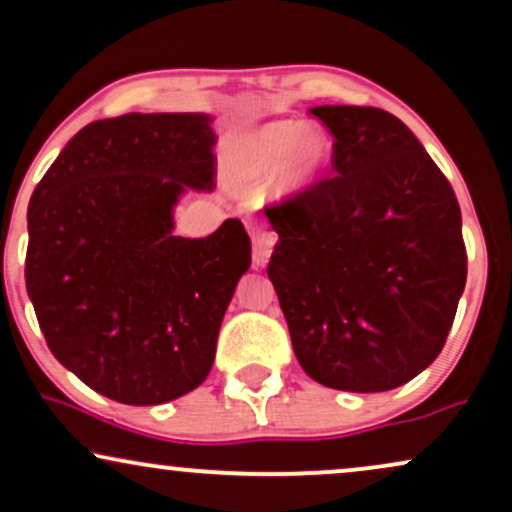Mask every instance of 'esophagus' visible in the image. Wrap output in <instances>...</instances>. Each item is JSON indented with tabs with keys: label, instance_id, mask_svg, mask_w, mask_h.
<instances>
[{
	"label": "esophagus",
	"instance_id": "1",
	"mask_svg": "<svg viewBox=\"0 0 512 512\" xmlns=\"http://www.w3.org/2000/svg\"><path fill=\"white\" fill-rule=\"evenodd\" d=\"M247 228H249L251 240H254V265L263 268V265L270 261L272 247H275L277 237L275 233H270L268 226H265L261 219H249Z\"/></svg>",
	"mask_w": 512,
	"mask_h": 512
}]
</instances>
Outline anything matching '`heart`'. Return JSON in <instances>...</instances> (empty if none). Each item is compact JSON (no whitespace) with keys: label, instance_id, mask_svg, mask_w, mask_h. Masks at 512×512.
Instances as JSON below:
<instances>
[{"label":"heart","instance_id":"obj_1","mask_svg":"<svg viewBox=\"0 0 512 512\" xmlns=\"http://www.w3.org/2000/svg\"><path fill=\"white\" fill-rule=\"evenodd\" d=\"M331 156L333 144L324 132L303 121L284 118L258 125L237 139L230 170L244 181L268 179L275 174L282 191L300 193L326 172Z\"/></svg>","mask_w":512,"mask_h":512}]
</instances>
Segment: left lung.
<instances>
[{"mask_svg":"<svg viewBox=\"0 0 512 512\" xmlns=\"http://www.w3.org/2000/svg\"><path fill=\"white\" fill-rule=\"evenodd\" d=\"M335 177L265 209L268 263L296 359L314 382L375 394L429 368L466 286L459 202L408 125L375 107L310 109Z\"/></svg>","mask_w":512,"mask_h":512,"instance_id":"left-lung-1","label":"left lung"}]
</instances>
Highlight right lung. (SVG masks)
I'll list each match as a JSON object with an SVG mask.
<instances>
[{"instance_id":"right-lung-1","label":"right lung","mask_w":512,"mask_h":512,"mask_svg":"<svg viewBox=\"0 0 512 512\" xmlns=\"http://www.w3.org/2000/svg\"><path fill=\"white\" fill-rule=\"evenodd\" d=\"M207 114H125L69 139L27 207L25 284L55 359L125 405L205 382L251 240L240 219L177 237L188 188L214 191Z\"/></svg>"}]
</instances>
